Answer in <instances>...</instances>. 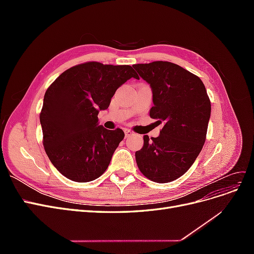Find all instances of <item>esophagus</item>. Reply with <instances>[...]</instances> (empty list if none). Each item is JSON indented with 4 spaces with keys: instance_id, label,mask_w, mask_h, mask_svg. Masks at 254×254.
<instances>
[{
    "instance_id": "1",
    "label": "esophagus",
    "mask_w": 254,
    "mask_h": 254,
    "mask_svg": "<svg viewBox=\"0 0 254 254\" xmlns=\"http://www.w3.org/2000/svg\"><path fill=\"white\" fill-rule=\"evenodd\" d=\"M131 134H132V131H131V130H129V129H126V130H125V136H126V137L130 136Z\"/></svg>"
}]
</instances>
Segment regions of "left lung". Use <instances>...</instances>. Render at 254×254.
I'll list each match as a JSON object with an SVG mask.
<instances>
[{
    "mask_svg": "<svg viewBox=\"0 0 254 254\" xmlns=\"http://www.w3.org/2000/svg\"><path fill=\"white\" fill-rule=\"evenodd\" d=\"M133 67L152 90L150 118L164 124L158 137L143 136V147L135 151L137 167L151 181H174L188 172L202 149L210 98L201 79L178 64L153 61Z\"/></svg>",
    "mask_w": 254,
    "mask_h": 254,
    "instance_id": "obj_1",
    "label": "left lung"
}]
</instances>
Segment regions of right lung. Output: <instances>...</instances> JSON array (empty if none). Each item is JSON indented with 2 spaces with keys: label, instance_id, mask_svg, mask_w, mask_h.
I'll list each match as a JSON object with an SVG mask.
<instances>
[{
  "label": "right lung",
  "instance_id": "obj_1",
  "mask_svg": "<svg viewBox=\"0 0 254 254\" xmlns=\"http://www.w3.org/2000/svg\"><path fill=\"white\" fill-rule=\"evenodd\" d=\"M139 76L130 65L96 61L67 68L48 88L40 123L45 152L60 174L76 182L102 176L125 133L98 125L123 83Z\"/></svg>",
  "mask_w": 254,
  "mask_h": 254
}]
</instances>
